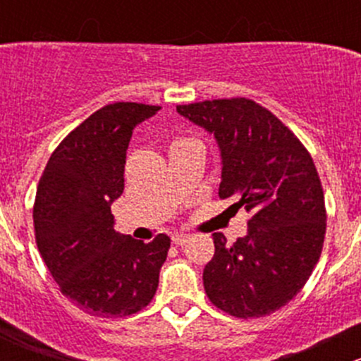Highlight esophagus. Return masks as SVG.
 I'll return each mask as SVG.
<instances>
[{"label": "esophagus", "mask_w": 361, "mask_h": 361, "mask_svg": "<svg viewBox=\"0 0 361 361\" xmlns=\"http://www.w3.org/2000/svg\"><path fill=\"white\" fill-rule=\"evenodd\" d=\"M188 239H190V235H188V234H174L173 235V243L176 246H183L185 243L188 241Z\"/></svg>", "instance_id": "1"}]
</instances>
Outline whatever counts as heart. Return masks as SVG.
Instances as JSON below:
<instances>
[{"label":"heart","instance_id":"heart-1","mask_svg":"<svg viewBox=\"0 0 361 361\" xmlns=\"http://www.w3.org/2000/svg\"><path fill=\"white\" fill-rule=\"evenodd\" d=\"M181 141H187V140H181V137H180V140H174V141H173V145H178V143H181ZM173 145H171V147H173Z\"/></svg>","mask_w":361,"mask_h":361}]
</instances>
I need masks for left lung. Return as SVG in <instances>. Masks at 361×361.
I'll use <instances>...</instances> for the list:
<instances>
[{
  "instance_id": "obj_1",
  "label": "left lung",
  "mask_w": 361,
  "mask_h": 361,
  "mask_svg": "<svg viewBox=\"0 0 361 361\" xmlns=\"http://www.w3.org/2000/svg\"><path fill=\"white\" fill-rule=\"evenodd\" d=\"M216 140L218 195L250 211L248 232L228 245L214 232L202 279L209 300L235 318H260L302 290L326 231L325 197L311 155L271 111L246 97L176 106Z\"/></svg>"
}]
</instances>
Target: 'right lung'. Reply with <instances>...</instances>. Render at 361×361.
<instances>
[{
  "label": "right lung",
  "mask_w": 361,
  "mask_h": 361,
  "mask_svg": "<svg viewBox=\"0 0 361 361\" xmlns=\"http://www.w3.org/2000/svg\"><path fill=\"white\" fill-rule=\"evenodd\" d=\"M160 106L115 103L68 134L47 162L32 207L35 235L50 274L85 312L120 318L150 304L171 239L143 243L115 231L111 204L137 123Z\"/></svg>",
  "instance_id": "1"
}]
</instances>
